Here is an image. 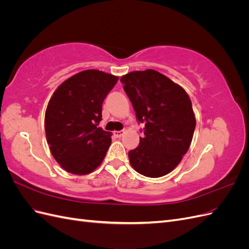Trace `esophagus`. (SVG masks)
<instances>
[{"label": "esophagus", "mask_w": 249, "mask_h": 249, "mask_svg": "<svg viewBox=\"0 0 249 249\" xmlns=\"http://www.w3.org/2000/svg\"><path fill=\"white\" fill-rule=\"evenodd\" d=\"M124 134V131H114V132H113V135H114V136L117 137V138L122 137Z\"/></svg>", "instance_id": "obj_1"}]
</instances>
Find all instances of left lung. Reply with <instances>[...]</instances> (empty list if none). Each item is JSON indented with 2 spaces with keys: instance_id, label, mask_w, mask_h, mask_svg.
Here are the masks:
<instances>
[{
  "instance_id": "8db88e82",
  "label": "left lung",
  "mask_w": 249,
  "mask_h": 249,
  "mask_svg": "<svg viewBox=\"0 0 249 249\" xmlns=\"http://www.w3.org/2000/svg\"><path fill=\"white\" fill-rule=\"evenodd\" d=\"M144 123L139 145L129 152L132 167L147 178H160L175 169L190 147L196 119L185 89L163 73L137 71L120 79Z\"/></svg>"
}]
</instances>
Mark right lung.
Listing matches in <instances>:
<instances>
[{"instance_id": "obj_1", "label": "right lung", "mask_w": 249, "mask_h": 249, "mask_svg": "<svg viewBox=\"0 0 249 249\" xmlns=\"http://www.w3.org/2000/svg\"><path fill=\"white\" fill-rule=\"evenodd\" d=\"M118 77L87 70L65 80L49 101L44 129L51 154L65 171L85 176L102 164L110 132L97 127L102 105Z\"/></svg>"}]
</instances>
